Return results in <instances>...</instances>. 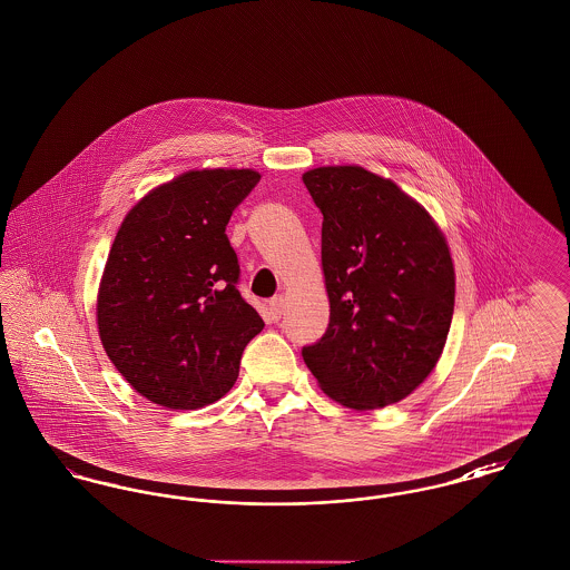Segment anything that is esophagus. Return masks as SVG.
<instances>
[{"mask_svg": "<svg viewBox=\"0 0 570 570\" xmlns=\"http://www.w3.org/2000/svg\"><path fill=\"white\" fill-rule=\"evenodd\" d=\"M284 297H273L269 301V314H272V321H279L282 314H284Z\"/></svg>", "mask_w": 570, "mask_h": 570, "instance_id": "1", "label": "esophagus"}]
</instances>
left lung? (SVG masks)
<instances>
[{
	"mask_svg": "<svg viewBox=\"0 0 570 570\" xmlns=\"http://www.w3.org/2000/svg\"><path fill=\"white\" fill-rule=\"evenodd\" d=\"M323 214L331 316L303 361L328 397L354 410L395 404L434 370L453 318L455 272L430 214L361 166L307 170Z\"/></svg>",
	"mask_w": 570,
	"mask_h": 570,
	"instance_id": "8db88e82",
	"label": "left lung"
}]
</instances>
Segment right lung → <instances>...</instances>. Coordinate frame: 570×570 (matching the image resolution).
Here are the masks:
<instances>
[{
  "mask_svg": "<svg viewBox=\"0 0 570 570\" xmlns=\"http://www.w3.org/2000/svg\"><path fill=\"white\" fill-rule=\"evenodd\" d=\"M256 170H190L126 216L98 293V328L117 372L154 404L196 410L224 397L263 318L242 297L226 224Z\"/></svg>",
  "mask_w": 570,
  "mask_h": 570,
  "instance_id": "1",
  "label": "right lung"
}]
</instances>
